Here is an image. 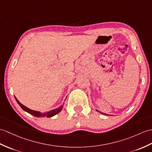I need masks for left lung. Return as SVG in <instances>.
I'll return each mask as SVG.
<instances>
[{
    "mask_svg": "<svg viewBox=\"0 0 152 152\" xmlns=\"http://www.w3.org/2000/svg\"><path fill=\"white\" fill-rule=\"evenodd\" d=\"M96 111H98V112H99L100 113H101V114H102V115H108V114H106V113H102V112H101V111H98V110H97V109H96Z\"/></svg>",
    "mask_w": 152,
    "mask_h": 152,
    "instance_id": "obj_1",
    "label": "left lung"
}]
</instances>
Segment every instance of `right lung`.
<instances>
[{"label":"right lung","instance_id":"1","mask_svg":"<svg viewBox=\"0 0 152 152\" xmlns=\"http://www.w3.org/2000/svg\"><path fill=\"white\" fill-rule=\"evenodd\" d=\"M15 100L17 101V103L20 105V107L22 108L24 111H26L28 113H30L31 115H34L36 117H45V116H47V117H52V116L56 115V114L59 113L62 110V109L63 107V105H61V106H59V107L56 108L55 109H53V110H51L50 111H47L45 113H41L40 111H34L32 110V109H30L28 107L24 106V105L19 102V101L17 99V98L15 96Z\"/></svg>","mask_w":152,"mask_h":152}]
</instances>
